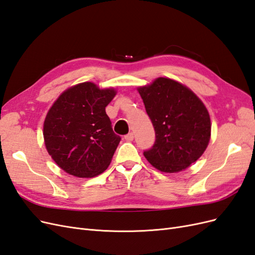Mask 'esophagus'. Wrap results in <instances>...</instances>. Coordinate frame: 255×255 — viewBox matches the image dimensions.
<instances>
[{"label": "esophagus", "mask_w": 255, "mask_h": 255, "mask_svg": "<svg viewBox=\"0 0 255 255\" xmlns=\"http://www.w3.org/2000/svg\"><path fill=\"white\" fill-rule=\"evenodd\" d=\"M133 133L132 132H130V133H128V134H126L125 135V139L126 141H128V142H131V141H133Z\"/></svg>", "instance_id": "34e87169"}]
</instances>
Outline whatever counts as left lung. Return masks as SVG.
Returning <instances> with one entry per match:
<instances>
[{"label": "left lung", "instance_id": "1", "mask_svg": "<svg viewBox=\"0 0 255 255\" xmlns=\"http://www.w3.org/2000/svg\"><path fill=\"white\" fill-rule=\"evenodd\" d=\"M155 131V141L144 155L163 172L183 170L198 160L211 137V120L203 103L190 89L159 77L137 89Z\"/></svg>", "mask_w": 255, "mask_h": 255}]
</instances>
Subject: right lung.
I'll return each mask as SVG.
<instances>
[{"label": "right lung", "mask_w": 255, "mask_h": 255, "mask_svg": "<svg viewBox=\"0 0 255 255\" xmlns=\"http://www.w3.org/2000/svg\"><path fill=\"white\" fill-rule=\"evenodd\" d=\"M116 94L114 89L83 83L65 90L48 110L43 124L45 147L65 172L92 178L109 166L121 141L106 113Z\"/></svg>", "instance_id": "1"}]
</instances>
